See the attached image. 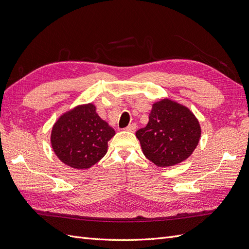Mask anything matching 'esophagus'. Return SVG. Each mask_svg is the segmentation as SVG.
<instances>
[{
	"mask_svg": "<svg viewBox=\"0 0 249 249\" xmlns=\"http://www.w3.org/2000/svg\"><path fill=\"white\" fill-rule=\"evenodd\" d=\"M136 129H137V125H136V124H131L127 125L124 130H125V131H127V132H132V133H134L135 131H136Z\"/></svg>",
	"mask_w": 249,
	"mask_h": 249,
	"instance_id": "34e87169",
	"label": "esophagus"
}]
</instances>
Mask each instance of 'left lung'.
Returning a JSON list of instances; mask_svg holds the SVG:
<instances>
[{"instance_id":"left-lung-1","label":"left lung","mask_w":249,"mask_h":249,"mask_svg":"<svg viewBox=\"0 0 249 249\" xmlns=\"http://www.w3.org/2000/svg\"><path fill=\"white\" fill-rule=\"evenodd\" d=\"M200 134L198 120L189 109L164 99L153 105L148 124L136 132V137L149 161L159 167H167L191 156Z\"/></svg>"}]
</instances>
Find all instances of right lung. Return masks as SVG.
Segmentation results:
<instances>
[{
	"mask_svg": "<svg viewBox=\"0 0 249 249\" xmlns=\"http://www.w3.org/2000/svg\"><path fill=\"white\" fill-rule=\"evenodd\" d=\"M115 131L96 113L93 104L67 111L53 125L51 144L59 160L76 169H87L106 155Z\"/></svg>",
	"mask_w": 249,
	"mask_h": 249,
	"instance_id": "1",
	"label": "right lung"
}]
</instances>
